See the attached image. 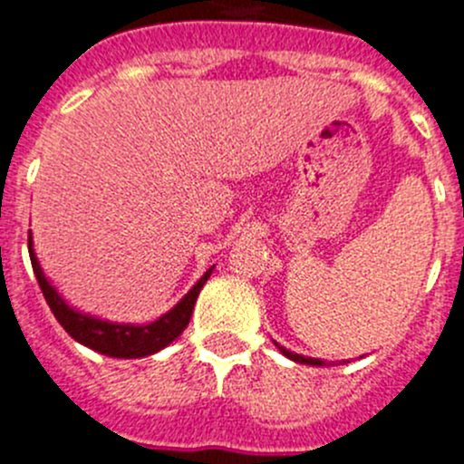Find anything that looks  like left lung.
Returning a JSON list of instances; mask_svg holds the SVG:
<instances>
[{"label": "left lung", "instance_id": "1", "mask_svg": "<svg viewBox=\"0 0 464 464\" xmlns=\"http://www.w3.org/2000/svg\"><path fill=\"white\" fill-rule=\"evenodd\" d=\"M279 347V345H277ZM279 352H282L284 356H288L291 361H295V363H306V365H327L324 361L320 359H309V356H302V354H293V352L284 350V347H279Z\"/></svg>", "mask_w": 464, "mask_h": 464}]
</instances>
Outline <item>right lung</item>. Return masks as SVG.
Masks as SVG:
<instances>
[{
	"label": "right lung",
	"mask_w": 464,
	"mask_h": 464,
	"mask_svg": "<svg viewBox=\"0 0 464 464\" xmlns=\"http://www.w3.org/2000/svg\"><path fill=\"white\" fill-rule=\"evenodd\" d=\"M29 255H31V266H34V273L38 277L40 288H43V295L47 300L49 309L56 315L58 323L63 324L67 334L78 343H82L90 350L101 352L105 356H117V359H140V356H149L160 352L162 347H167L169 343L176 341L182 332L189 324L191 314H194L196 297H198L200 288L205 286V282L212 275V268L198 279L194 288L173 306L169 314H164L162 318L155 320L150 324H114L105 323V320L90 318V315H82L78 311L67 306L63 302V297L58 295L56 288L47 282L43 268H40L38 259H35L34 243H31V232H29Z\"/></svg>",
	"instance_id": "right-lung-1"
}]
</instances>
